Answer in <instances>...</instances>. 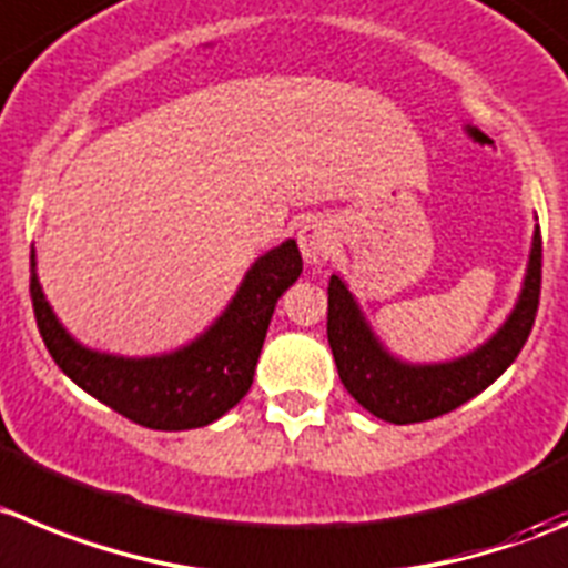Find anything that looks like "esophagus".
Here are the masks:
<instances>
[{"label": "esophagus", "mask_w": 568, "mask_h": 568, "mask_svg": "<svg viewBox=\"0 0 568 568\" xmlns=\"http://www.w3.org/2000/svg\"><path fill=\"white\" fill-rule=\"evenodd\" d=\"M334 225L326 217H310L298 229V247L306 264H323L334 251Z\"/></svg>", "instance_id": "1"}]
</instances>
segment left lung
Masks as SVG:
<instances>
[{
  "label": "left lung",
  "instance_id": "8db88e82",
  "mask_svg": "<svg viewBox=\"0 0 568 568\" xmlns=\"http://www.w3.org/2000/svg\"><path fill=\"white\" fill-rule=\"evenodd\" d=\"M538 295H541V231L536 225L521 290L501 326L485 343L460 356L409 362L382 343L356 295L351 293L348 281L334 273L328 281V345L337 362L339 382L354 396V402L390 424H418L452 413L479 396L510 368V362L532 332Z\"/></svg>",
  "mask_w": 568,
  "mask_h": 568
}]
</instances>
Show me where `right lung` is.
I'll return each mask as SVG.
<instances>
[{
  "mask_svg": "<svg viewBox=\"0 0 568 568\" xmlns=\"http://www.w3.org/2000/svg\"><path fill=\"white\" fill-rule=\"evenodd\" d=\"M301 270L295 240L270 247L247 267L225 310L197 337L150 356L108 354L80 343L47 301L36 247L30 253V295L41 337L74 385L133 424L181 432L214 424L247 396L275 304L298 281Z\"/></svg>",
  "mask_w": 568,
  "mask_h": 568,
  "instance_id": "1",
  "label": "right lung"
}]
</instances>
